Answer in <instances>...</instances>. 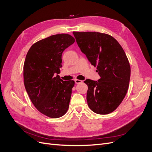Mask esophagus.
<instances>
[{
	"label": "esophagus",
	"instance_id": "1",
	"mask_svg": "<svg viewBox=\"0 0 152 152\" xmlns=\"http://www.w3.org/2000/svg\"><path fill=\"white\" fill-rule=\"evenodd\" d=\"M75 83H76V84H79V83H82L83 81H81V80H79V79H75Z\"/></svg>",
	"mask_w": 152,
	"mask_h": 152
}]
</instances>
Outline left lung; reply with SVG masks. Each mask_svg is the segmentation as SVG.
Masks as SVG:
<instances>
[{
    "instance_id": "left-lung-1",
    "label": "left lung",
    "mask_w": 152,
    "mask_h": 152,
    "mask_svg": "<svg viewBox=\"0 0 152 152\" xmlns=\"http://www.w3.org/2000/svg\"><path fill=\"white\" fill-rule=\"evenodd\" d=\"M76 42L92 65L97 66L100 78L87 79V101L94 113L107 115L120 105L129 87L131 67L116 40L96 32H73Z\"/></svg>"
}]
</instances>
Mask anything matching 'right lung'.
I'll list each match as a JSON object with an SVG mask.
<instances>
[{
    "mask_svg": "<svg viewBox=\"0 0 152 152\" xmlns=\"http://www.w3.org/2000/svg\"><path fill=\"white\" fill-rule=\"evenodd\" d=\"M75 38L60 34L43 39L31 47L23 66L24 83L34 107L52 118L65 115L68 109L74 81H64L58 74L61 55Z\"/></svg>",
    "mask_w": 152,
    "mask_h": 152,
    "instance_id": "1",
    "label": "right lung"
}]
</instances>
